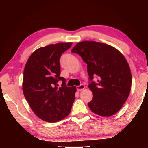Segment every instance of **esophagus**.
I'll return each instance as SVG.
<instances>
[{
    "instance_id": "esophagus-1",
    "label": "esophagus",
    "mask_w": 148,
    "mask_h": 148,
    "mask_svg": "<svg viewBox=\"0 0 148 148\" xmlns=\"http://www.w3.org/2000/svg\"><path fill=\"white\" fill-rule=\"evenodd\" d=\"M84 88H85V86H84V84H81L80 86H77L76 87V89L78 92H81V91L83 90Z\"/></svg>"
}]
</instances>
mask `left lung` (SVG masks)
I'll list each match as a JSON object with an SVG mask.
<instances>
[{"label": "left lung", "mask_w": 148, "mask_h": 148, "mask_svg": "<svg viewBox=\"0 0 148 148\" xmlns=\"http://www.w3.org/2000/svg\"><path fill=\"white\" fill-rule=\"evenodd\" d=\"M71 52L79 54L87 64L90 79L89 88L93 93L88 103L95 114L109 117L119 111L130 94L132 86L130 69L126 58L116 48L105 43L83 41L77 43Z\"/></svg>", "instance_id": "1"}]
</instances>
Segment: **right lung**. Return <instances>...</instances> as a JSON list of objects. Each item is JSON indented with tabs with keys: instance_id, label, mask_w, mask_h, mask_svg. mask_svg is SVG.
<instances>
[{
	"instance_id": "add662e5",
	"label": "right lung",
	"mask_w": 148,
	"mask_h": 148,
	"mask_svg": "<svg viewBox=\"0 0 148 148\" xmlns=\"http://www.w3.org/2000/svg\"><path fill=\"white\" fill-rule=\"evenodd\" d=\"M72 42L52 44L34 51L23 71L22 89L32 111L43 121L55 123L69 114L76 87H67L60 77V58ZM62 80L61 87L57 83Z\"/></svg>"
}]
</instances>
